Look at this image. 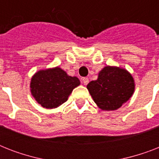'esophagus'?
Instances as JSON below:
<instances>
[{
  "mask_svg": "<svg viewBox=\"0 0 159 159\" xmlns=\"http://www.w3.org/2000/svg\"><path fill=\"white\" fill-rule=\"evenodd\" d=\"M82 82H83L84 85H87L88 84V82H89V80H88L87 77H83V78H82Z\"/></svg>",
  "mask_w": 159,
  "mask_h": 159,
  "instance_id": "obj_1",
  "label": "esophagus"
}]
</instances>
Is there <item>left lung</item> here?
Listing matches in <instances>:
<instances>
[{
	"instance_id": "1",
	"label": "left lung",
	"mask_w": 159,
	"mask_h": 159,
	"mask_svg": "<svg viewBox=\"0 0 159 159\" xmlns=\"http://www.w3.org/2000/svg\"><path fill=\"white\" fill-rule=\"evenodd\" d=\"M97 106L102 111H115L129 100L135 88L132 75L125 68L106 66L97 80L87 86Z\"/></svg>"
}]
</instances>
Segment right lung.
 <instances>
[{"instance_id":"1","label":"right lung","mask_w":159,"mask_h":159,"mask_svg":"<svg viewBox=\"0 0 159 159\" xmlns=\"http://www.w3.org/2000/svg\"><path fill=\"white\" fill-rule=\"evenodd\" d=\"M80 85L77 77H71L61 67L39 70L31 77L30 92L43 108H57L68 99L72 90Z\"/></svg>"}]
</instances>
